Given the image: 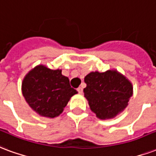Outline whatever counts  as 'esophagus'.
Segmentation results:
<instances>
[{"instance_id":"obj_1","label":"esophagus","mask_w":156,"mask_h":156,"mask_svg":"<svg viewBox=\"0 0 156 156\" xmlns=\"http://www.w3.org/2000/svg\"><path fill=\"white\" fill-rule=\"evenodd\" d=\"M78 92L79 93H80V94H82V93H83V87H79L78 88Z\"/></svg>"}]
</instances>
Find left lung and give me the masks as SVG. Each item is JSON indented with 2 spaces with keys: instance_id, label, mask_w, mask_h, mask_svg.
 Here are the masks:
<instances>
[{
  "instance_id": "left-lung-1",
  "label": "left lung",
  "mask_w": 156,
  "mask_h": 156,
  "mask_svg": "<svg viewBox=\"0 0 156 156\" xmlns=\"http://www.w3.org/2000/svg\"><path fill=\"white\" fill-rule=\"evenodd\" d=\"M84 82L87 84L84 97L99 119H112L122 112L133 95L131 81L116 69L91 72L86 75Z\"/></svg>"
}]
</instances>
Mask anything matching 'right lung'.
Masks as SVG:
<instances>
[{"label":"right lung","instance_id":"obj_1","mask_svg":"<svg viewBox=\"0 0 156 156\" xmlns=\"http://www.w3.org/2000/svg\"><path fill=\"white\" fill-rule=\"evenodd\" d=\"M21 91L31 109L40 116L54 118L78 92L69 84L61 69H50L39 64L29 71L22 81Z\"/></svg>","mask_w":156,"mask_h":156}]
</instances>
